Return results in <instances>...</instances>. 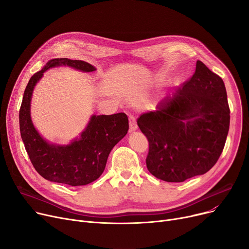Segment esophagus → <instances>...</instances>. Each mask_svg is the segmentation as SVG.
<instances>
[{"label":"esophagus","mask_w":249,"mask_h":249,"mask_svg":"<svg viewBox=\"0 0 249 249\" xmlns=\"http://www.w3.org/2000/svg\"><path fill=\"white\" fill-rule=\"evenodd\" d=\"M129 127H130V131H135V130L138 128L136 123V118L134 115H129Z\"/></svg>","instance_id":"esophagus-1"}]
</instances>
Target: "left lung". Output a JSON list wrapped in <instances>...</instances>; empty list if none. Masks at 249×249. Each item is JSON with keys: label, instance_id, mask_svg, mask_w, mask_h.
Masks as SVG:
<instances>
[{"label": "left lung", "instance_id": "1", "mask_svg": "<svg viewBox=\"0 0 249 249\" xmlns=\"http://www.w3.org/2000/svg\"><path fill=\"white\" fill-rule=\"evenodd\" d=\"M229 124L223 80L197 60L194 74L173 97H166L158 110L137 119L149 143V173L168 182L206 174L223 151Z\"/></svg>", "mask_w": 249, "mask_h": 249}]
</instances>
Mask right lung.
Listing matches in <instances>:
<instances>
[{
	"label": "right lung",
	"instance_id": "obj_1",
	"mask_svg": "<svg viewBox=\"0 0 249 249\" xmlns=\"http://www.w3.org/2000/svg\"><path fill=\"white\" fill-rule=\"evenodd\" d=\"M57 65H68L87 72L96 70L83 60L55 58L34 73L25 89L19 111L21 137L31 163L42 178L71 187L86 186L100 178L111 150L127 134L128 117L125 113L94 115L80 140H74L67 146L49 144L32 124L30 101L33 89L43 72Z\"/></svg>",
	"mask_w": 249,
	"mask_h": 249
}]
</instances>
